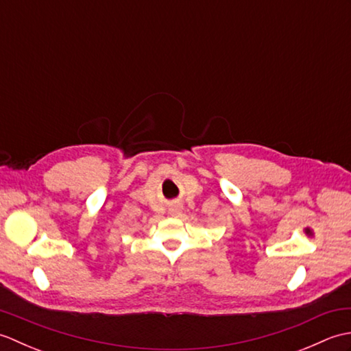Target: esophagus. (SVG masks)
<instances>
[{"mask_svg": "<svg viewBox=\"0 0 351 351\" xmlns=\"http://www.w3.org/2000/svg\"><path fill=\"white\" fill-rule=\"evenodd\" d=\"M178 213H180V210H175V211H173V214H178Z\"/></svg>", "mask_w": 351, "mask_h": 351, "instance_id": "1", "label": "esophagus"}]
</instances>
